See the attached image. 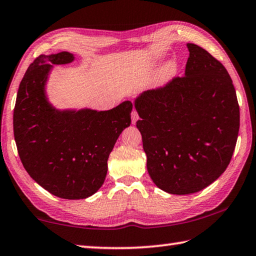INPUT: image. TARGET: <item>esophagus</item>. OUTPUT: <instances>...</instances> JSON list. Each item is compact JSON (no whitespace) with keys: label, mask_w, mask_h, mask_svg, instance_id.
<instances>
[{"label":"esophagus","mask_w":256,"mask_h":256,"mask_svg":"<svg viewBox=\"0 0 256 256\" xmlns=\"http://www.w3.org/2000/svg\"><path fill=\"white\" fill-rule=\"evenodd\" d=\"M138 112H136V110H133L132 112V124H136L138 122Z\"/></svg>","instance_id":"obj_1"}]
</instances>
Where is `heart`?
Listing matches in <instances>:
<instances>
[{
	"label": "heart",
	"mask_w": 256,
	"mask_h": 256,
	"mask_svg": "<svg viewBox=\"0 0 256 256\" xmlns=\"http://www.w3.org/2000/svg\"><path fill=\"white\" fill-rule=\"evenodd\" d=\"M177 71H178V64H177L176 60H168V62L164 63L162 68L158 71L154 79V84L157 86H164V84H167L168 82L176 76Z\"/></svg>",
	"instance_id": "1"
}]
</instances>
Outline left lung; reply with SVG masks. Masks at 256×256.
Here are the masks:
<instances>
[{
  "instance_id": "left-lung-1",
  "label": "left lung",
  "mask_w": 256,
  "mask_h": 256,
  "mask_svg": "<svg viewBox=\"0 0 256 256\" xmlns=\"http://www.w3.org/2000/svg\"><path fill=\"white\" fill-rule=\"evenodd\" d=\"M183 78L134 99L146 170L160 190L196 193L226 170L240 131L232 81L218 60L196 44Z\"/></svg>"
}]
</instances>
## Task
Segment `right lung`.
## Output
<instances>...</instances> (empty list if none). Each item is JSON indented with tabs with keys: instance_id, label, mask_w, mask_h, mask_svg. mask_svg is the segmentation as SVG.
Listing matches in <instances>:
<instances>
[{
	"instance_id": "1",
	"label": "right lung",
	"mask_w": 256,
	"mask_h": 256,
	"mask_svg": "<svg viewBox=\"0 0 256 256\" xmlns=\"http://www.w3.org/2000/svg\"><path fill=\"white\" fill-rule=\"evenodd\" d=\"M68 52L40 55L21 80L14 112L18 154L30 177L55 196L80 200L102 188L107 160L120 134L131 124L133 105L125 100L110 110H58L48 100L53 66L72 63Z\"/></svg>"
}]
</instances>
